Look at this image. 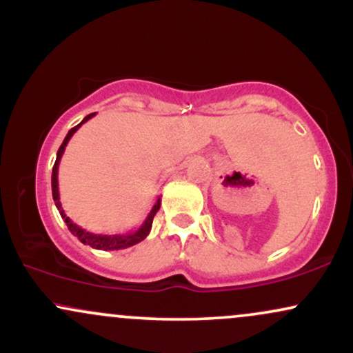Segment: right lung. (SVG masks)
Returning a JSON list of instances; mask_svg holds the SVG:
<instances>
[{"label":"right lung","instance_id":"1","mask_svg":"<svg viewBox=\"0 0 353 353\" xmlns=\"http://www.w3.org/2000/svg\"><path fill=\"white\" fill-rule=\"evenodd\" d=\"M96 115L94 114H89L84 117L81 122H79L77 127H73L71 130L66 133L63 143H61L60 148H58V153H57V161L53 164V169H52V195H53V200H55V205L58 208V212H60L61 218H63L66 226H68V230L73 233L77 238L81 241L83 244H88V246L94 248V249H101V251H119V249H127L130 246H135V244L141 243L146 236L150 234L151 231V225H153V218L156 215V212H158L159 207H161V199L156 200V203L153 205V208H151V212L148 213V216H146V220L143 221V225L140 226L137 231H133V233H123V234H94V233H89V231L83 230L81 226H78L77 223H73L70 220V216H66L65 210L61 208V202H60V192H58V166H60V159L61 156L65 153V148L66 145H68V141L71 140V137L77 133V130L84 122H88L89 119H92Z\"/></svg>","mask_w":353,"mask_h":353}]
</instances>
